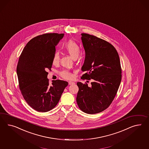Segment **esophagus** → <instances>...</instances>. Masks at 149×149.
Instances as JSON below:
<instances>
[{
	"label": "esophagus",
	"instance_id": "obj_1",
	"mask_svg": "<svg viewBox=\"0 0 149 149\" xmlns=\"http://www.w3.org/2000/svg\"><path fill=\"white\" fill-rule=\"evenodd\" d=\"M68 84L69 85H74V84H75V83H74V82H72V81H69L68 82Z\"/></svg>",
	"mask_w": 149,
	"mask_h": 149
}]
</instances>
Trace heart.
<instances>
[{
    "label": "heart",
    "mask_w": 149,
    "mask_h": 149,
    "mask_svg": "<svg viewBox=\"0 0 149 149\" xmlns=\"http://www.w3.org/2000/svg\"><path fill=\"white\" fill-rule=\"evenodd\" d=\"M64 50L72 57L74 59L77 58L80 54L79 45L75 41L69 40L64 44ZM60 61V56L58 52H55L52 57V64L57 65ZM60 75L65 79L70 80L72 78V74L68 70H63L60 72Z\"/></svg>",
    "instance_id": "obj_1"
}]
</instances>
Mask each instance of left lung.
Here are the masks:
<instances>
[{
	"mask_svg": "<svg viewBox=\"0 0 149 149\" xmlns=\"http://www.w3.org/2000/svg\"><path fill=\"white\" fill-rule=\"evenodd\" d=\"M85 50L81 79H92V87L77 82V102L82 111L96 114L107 109L117 94L121 80V68L117 50L108 42L87 33L81 34Z\"/></svg>",
	"mask_w": 149,
	"mask_h": 149,
	"instance_id": "8db88e82",
	"label": "left lung"
}]
</instances>
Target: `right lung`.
<instances>
[{
  "mask_svg": "<svg viewBox=\"0 0 149 149\" xmlns=\"http://www.w3.org/2000/svg\"><path fill=\"white\" fill-rule=\"evenodd\" d=\"M63 33H48L33 38L25 46L17 66L19 87L24 100L38 112L54 109L68 82L56 80L49 85L48 70H51L55 46Z\"/></svg>",
  "mask_w": 149,
  "mask_h": 149,
  "instance_id": "obj_1",
  "label": "right lung"
}]
</instances>
